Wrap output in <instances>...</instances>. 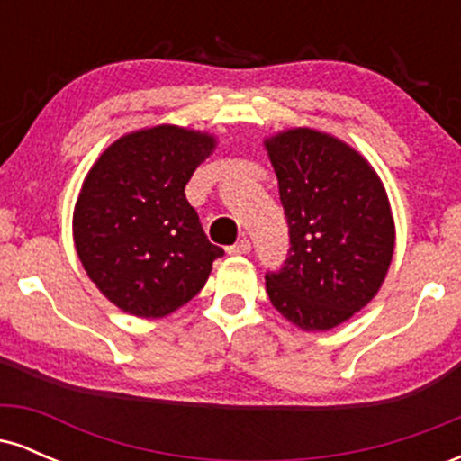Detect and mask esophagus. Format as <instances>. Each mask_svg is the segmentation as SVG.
Returning <instances> with one entry per match:
<instances>
[{
  "label": "esophagus",
  "instance_id": "esophagus-1",
  "mask_svg": "<svg viewBox=\"0 0 461 461\" xmlns=\"http://www.w3.org/2000/svg\"><path fill=\"white\" fill-rule=\"evenodd\" d=\"M249 251H251V242H249L247 238H242V240H238L236 245L227 247V253H230V256H247Z\"/></svg>",
  "mask_w": 461,
  "mask_h": 461
}]
</instances>
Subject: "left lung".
I'll use <instances>...</instances> for the list:
<instances>
[{"mask_svg": "<svg viewBox=\"0 0 461 461\" xmlns=\"http://www.w3.org/2000/svg\"><path fill=\"white\" fill-rule=\"evenodd\" d=\"M264 149L290 234L284 268L267 273L268 299L299 330H333L388 275L396 238L388 193L366 158L327 131L284 130Z\"/></svg>", "mask_w": 461, "mask_h": 461, "instance_id": "8db88e82", "label": "left lung"}]
</instances>
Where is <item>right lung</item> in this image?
<instances>
[{"label": "right lung", "mask_w": 461, "mask_h": 461, "mask_svg": "<svg viewBox=\"0 0 461 461\" xmlns=\"http://www.w3.org/2000/svg\"><path fill=\"white\" fill-rule=\"evenodd\" d=\"M214 149L210 131L153 125L116 139L84 177L73 242L91 282L119 310L162 319L208 282L223 249L205 238L184 188Z\"/></svg>", "instance_id": "1"}]
</instances>
